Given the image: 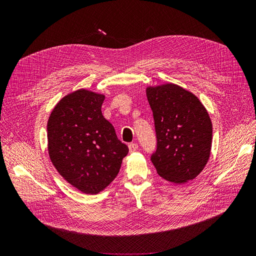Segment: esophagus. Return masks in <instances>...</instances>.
I'll return each mask as SVG.
<instances>
[{
    "label": "esophagus",
    "instance_id": "obj_1",
    "mask_svg": "<svg viewBox=\"0 0 256 256\" xmlns=\"http://www.w3.org/2000/svg\"><path fill=\"white\" fill-rule=\"evenodd\" d=\"M128 148L130 152H134L136 150H138V144L136 143H130L128 145Z\"/></svg>",
    "mask_w": 256,
    "mask_h": 256
}]
</instances>
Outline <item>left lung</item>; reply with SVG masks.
<instances>
[{
	"instance_id": "left-lung-1",
	"label": "left lung",
	"mask_w": 256,
	"mask_h": 256,
	"mask_svg": "<svg viewBox=\"0 0 256 256\" xmlns=\"http://www.w3.org/2000/svg\"><path fill=\"white\" fill-rule=\"evenodd\" d=\"M157 134L152 162L164 180L182 184L194 180L212 154V122L192 92L174 83L146 88Z\"/></svg>"
}]
</instances>
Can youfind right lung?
<instances>
[{"mask_svg":"<svg viewBox=\"0 0 256 256\" xmlns=\"http://www.w3.org/2000/svg\"><path fill=\"white\" fill-rule=\"evenodd\" d=\"M104 98L86 88L69 92L53 108L47 124L52 164L67 182L86 194L104 191L128 154L127 145L102 113Z\"/></svg>","mask_w":256,"mask_h":256,"instance_id":"1","label":"right lung"}]
</instances>
